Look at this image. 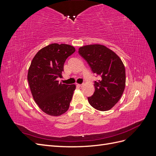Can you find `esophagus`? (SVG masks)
Segmentation results:
<instances>
[{
    "mask_svg": "<svg viewBox=\"0 0 156 156\" xmlns=\"http://www.w3.org/2000/svg\"><path fill=\"white\" fill-rule=\"evenodd\" d=\"M76 85H77V87H83V84H78V83H76Z\"/></svg>",
    "mask_w": 156,
    "mask_h": 156,
    "instance_id": "obj_1",
    "label": "esophagus"
}]
</instances>
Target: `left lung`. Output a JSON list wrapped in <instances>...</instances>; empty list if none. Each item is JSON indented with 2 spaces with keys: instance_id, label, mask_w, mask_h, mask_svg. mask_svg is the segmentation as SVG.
I'll return each instance as SVG.
<instances>
[{
  "instance_id": "left-lung-1",
  "label": "left lung",
  "mask_w": 156,
  "mask_h": 156,
  "mask_svg": "<svg viewBox=\"0 0 156 156\" xmlns=\"http://www.w3.org/2000/svg\"><path fill=\"white\" fill-rule=\"evenodd\" d=\"M79 53L94 73L101 78L94 82L95 91L88 98L90 104L101 111L110 110L119 101L126 86V70L122 60L107 47L94 44L81 47Z\"/></svg>"
}]
</instances>
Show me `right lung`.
Returning <instances> with one entry per match:
<instances>
[{
	"instance_id": "right-lung-1",
	"label": "right lung",
	"mask_w": 156,
	"mask_h": 156,
	"mask_svg": "<svg viewBox=\"0 0 156 156\" xmlns=\"http://www.w3.org/2000/svg\"><path fill=\"white\" fill-rule=\"evenodd\" d=\"M75 51L72 45L51 44L32 60L27 79L35 102L47 115L57 116L68 110L76 86L59 83L57 78L62 77L65 61Z\"/></svg>"
}]
</instances>
